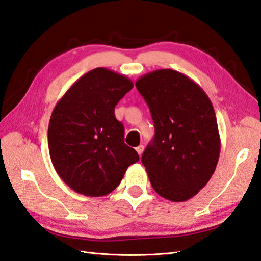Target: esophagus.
<instances>
[{"label": "esophagus", "instance_id": "1", "mask_svg": "<svg viewBox=\"0 0 261 261\" xmlns=\"http://www.w3.org/2000/svg\"><path fill=\"white\" fill-rule=\"evenodd\" d=\"M136 150H137V152H138V154L139 155H141L142 153H143V150H144V147L142 144H140V145H138V147L136 148Z\"/></svg>", "mask_w": 261, "mask_h": 261}]
</instances>
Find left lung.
Listing matches in <instances>:
<instances>
[{"instance_id":"left-lung-1","label":"left lung","mask_w":261,"mask_h":261,"mask_svg":"<svg viewBox=\"0 0 261 261\" xmlns=\"http://www.w3.org/2000/svg\"><path fill=\"white\" fill-rule=\"evenodd\" d=\"M136 87L154 122V138L141 158L151 186L162 198L187 201L208 184L219 160L213 103L199 84L171 69L144 74Z\"/></svg>"}]
</instances>
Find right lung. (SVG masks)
Masks as SVG:
<instances>
[{"instance_id": "obj_1", "label": "right lung", "mask_w": 261, "mask_h": 261, "mask_svg": "<svg viewBox=\"0 0 261 261\" xmlns=\"http://www.w3.org/2000/svg\"><path fill=\"white\" fill-rule=\"evenodd\" d=\"M133 88L128 76L96 68L72 84L54 107L47 130L57 173L72 190L102 197L120 185L139 160L124 143V128L114 108Z\"/></svg>"}]
</instances>
